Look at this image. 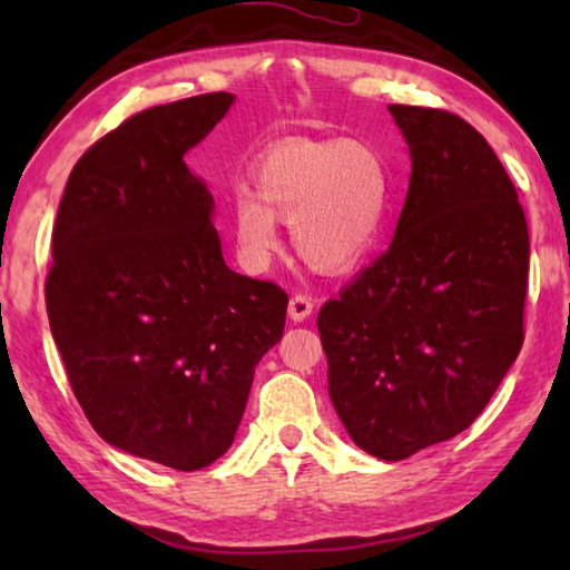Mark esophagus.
Listing matches in <instances>:
<instances>
[{"label": "esophagus", "instance_id": "obj_1", "mask_svg": "<svg viewBox=\"0 0 570 570\" xmlns=\"http://www.w3.org/2000/svg\"><path fill=\"white\" fill-rule=\"evenodd\" d=\"M312 308H314V302L312 296L306 294H294L292 298H288V316H292L294 322H304L312 316Z\"/></svg>", "mask_w": 570, "mask_h": 570}]
</instances>
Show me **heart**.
I'll use <instances>...</instances> for the list:
<instances>
[{
  "mask_svg": "<svg viewBox=\"0 0 570 570\" xmlns=\"http://www.w3.org/2000/svg\"><path fill=\"white\" fill-rule=\"evenodd\" d=\"M254 196L236 193L230 224L248 262L278 248L276 218L292 224L304 262L324 274L360 266L390 214V166L366 140H288L254 168Z\"/></svg>",
  "mask_w": 570,
  "mask_h": 570,
  "instance_id": "obj_1",
  "label": "heart"
}]
</instances>
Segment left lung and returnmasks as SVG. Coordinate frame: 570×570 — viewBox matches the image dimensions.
<instances>
[{
    "label": "left lung",
    "instance_id": "obj_1",
    "mask_svg": "<svg viewBox=\"0 0 570 570\" xmlns=\"http://www.w3.org/2000/svg\"><path fill=\"white\" fill-rule=\"evenodd\" d=\"M412 176L392 246L322 306L330 397L380 460L468 430L523 346L530 240L513 180L455 112L390 105Z\"/></svg>",
    "mask_w": 570,
    "mask_h": 570
}]
</instances>
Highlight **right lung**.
<instances>
[{
  "mask_svg": "<svg viewBox=\"0 0 570 570\" xmlns=\"http://www.w3.org/2000/svg\"><path fill=\"white\" fill-rule=\"evenodd\" d=\"M208 92L132 115L67 178L45 282L67 380L95 432L200 470L236 438L254 370L282 340V286L230 272L214 196L183 156L228 112Z\"/></svg>",
  "mask_w": 570,
  "mask_h": 570,
  "instance_id": "obj_1",
  "label": "right lung"
}]
</instances>
